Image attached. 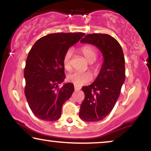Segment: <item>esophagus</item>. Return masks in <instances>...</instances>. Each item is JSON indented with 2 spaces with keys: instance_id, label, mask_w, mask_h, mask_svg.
Listing matches in <instances>:
<instances>
[{
  "instance_id": "obj_1",
  "label": "esophagus",
  "mask_w": 151,
  "mask_h": 151,
  "mask_svg": "<svg viewBox=\"0 0 151 151\" xmlns=\"http://www.w3.org/2000/svg\"><path fill=\"white\" fill-rule=\"evenodd\" d=\"M74 88H75V91H80V87H79V86L75 85V86H74Z\"/></svg>"
}]
</instances>
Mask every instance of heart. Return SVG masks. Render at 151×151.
<instances>
[{"label": "heart", "instance_id": "obj_1", "mask_svg": "<svg viewBox=\"0 0 151 151\" xmlns=\"http://www.w3.org/2000/svg\"><path fill=\"white\" fill-rule=\"evenodd\" d=\"M80 51L89 63H93L96 60L97 57H98V53L93 47L90 46V45L83 46L80 48ZM72 54H73V51L71 49H68L63 57V66L65 69L68 71L71 69V60ZM67 80L70 82L76 84V86H82L91 81L92 76L88 72L81 73V72L75 71L68 75Z\"/></svg>", "mask_w": 151, "mask_h": 151}]
</instances>
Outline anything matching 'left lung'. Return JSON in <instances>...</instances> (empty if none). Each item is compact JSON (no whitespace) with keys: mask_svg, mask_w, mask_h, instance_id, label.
<instances>
[{"mask_svg":"<svg viewBox=\"0 0 151 151\" xmlns=\"http://www.w3.org/2000/svg\"><path fill=\"white\" fill-rule=\"evenodd\" d=\"M80 42L95 45L104 58L96 80L82 88L85 96L79 113L82 120L98 122L111 112L120 94L125 80L124 55L120 45L110 35L88 34Z\"/></svg>","mask_w":151,"mask_h":151,"instance_id":"left-lung-1","label":"left lung"}]
</instances>
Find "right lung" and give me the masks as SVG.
<instances>
[{
	"instance_id": "add662e5",
	"label": "right lung",
	"mask_w": 151,
	"mask_h": 151,
	"mask_svg": "<svg viewBox=\"0 0 151 151\" xmlns=\"http://www.w3.org/2000/svg\"><path fill=\"white\" fill-rule=\"evenodd\" d=\"M84 33H56L42 37L35 42L27 58L24 77V95L33 113L39 119L55 121L62 107L74 91L73 84H61L65 78L63 60L70 47Z\"/></svg>"
}]
</instances>
